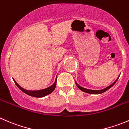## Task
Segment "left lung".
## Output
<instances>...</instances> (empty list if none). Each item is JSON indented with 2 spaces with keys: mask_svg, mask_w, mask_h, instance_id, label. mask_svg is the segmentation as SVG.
I'll return each instance as SVG.
<instances>
[{
  "mask_svg": "<svg viewBox=\"0 0 129 129\" xmlns=\"http://www.w3.org/2000/svg\"><path fill=\"white\" fill-rule=\"evenodd\" d=\"M119 78V77H118V78L117 79V80H116L114 82H113V84H112L110 85V86H108L107 87H106V88L103 89H101V90H91V89H86V88H84V87H81V86H80L77 83V82H76V86H77V87L78 88H79L81 90V91H84V92H87V93H89V94H101V93H103V92H105L106 91H107L108 89H109L110 87H112V86H113V85L115 84V82H117V81L118 80V79Z\"/></svg>",
  "mask_w": 129,
  "mask_h": 129,
  "instance_id": "8db88e82",
  "label": "left lung"
}]
</instances>
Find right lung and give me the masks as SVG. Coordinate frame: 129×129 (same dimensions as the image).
Listing matches in <instances>:
<instances>
[{
	"instance_id": "obj_1",
	"label": "right lung",
	"mask_w": 129,
	"mask_h": 129,
	"mask_svg": "<svg viewBox=\"0 0 129 129\" xmlns=\"http://www.w3.org/2000/svg\"><path fill=\"white\" fill-rule=\"evenodd\" d=\"M14 81L16 86H17L22 92L26 93V94L29 95V96H33V97H37V98H42V97H43V96H47V95L50 94L51 92H52L54 91L55 88L56 87V84H57V78H56L54 84H53V85H52L51 86H50V87H47V88L44 89L38 90V91H28V90L24 89L22 88V87H21L14 80Z\"/></svg>"
}]
</instances>
